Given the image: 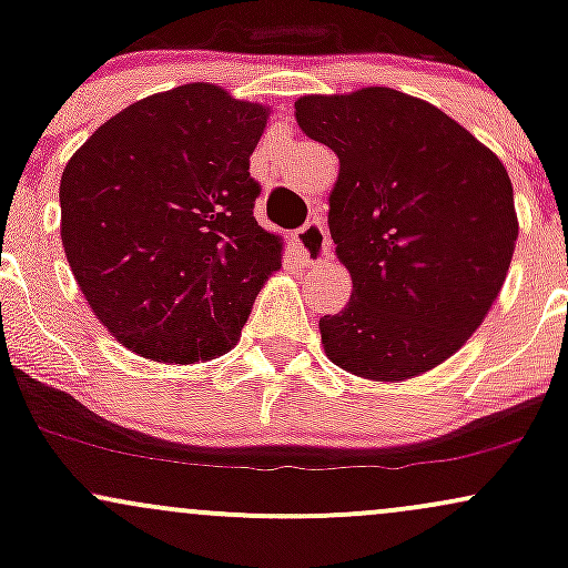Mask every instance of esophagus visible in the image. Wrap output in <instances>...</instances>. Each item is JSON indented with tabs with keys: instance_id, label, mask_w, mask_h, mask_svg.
<instances>
[{
	"instance_id": "obj_1",
	"label": "esophagus",
	"mask_w": 568,
	"mask_h": 568,
	"mask_svg": "<svg viewBox=\"0 0 568 568\" xmlns=\"http://www.w3.org/2000/svg\"><path fill=\"white\" fill-rule=\"evenodd\" d=\"M293 243H296L298 253H302L304 262L310 266L325 264L331 258V240L321 219L306 221L302 230L293 234Z\"/></svg>"
}]
</instances>
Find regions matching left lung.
Instances as JSON below:
<instances>
[{"label":"left lung","mask_w":568,"mask_h":568,"mask_svg":"<svg viewBox=\"0 0 568 568\" xmlns=\"http://www.w3.org/2000/svg\"><path fill=\"white\" fill-rule=\"evenodd\" d=\"M296 122L338 158L328 226L352 296L321 317L325 355L374 382L440 366L484 323L510 270L518 216L505 165L400 90L304 95Z\"/></svg>","instance_id":"obj_1"}]
</instances>
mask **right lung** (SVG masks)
Masks as SVG:
<instances>
[{"label": "right lung", "instance_id": "add662e5", "mask_svg": "<svg viewBox=\"0 0 568 568\" xmlns=\"http://www.w3.org/2000/svg\"><path fill=\"white\" fill-rule=\"evenodd\" d=\"M270 109L207 82L130 103L61 175V240L95 317L135 355H224L283 243L253 219Z\"/></svg>", "mask_w": 568, "mask_h": 568}]
</instances>
